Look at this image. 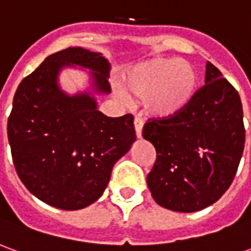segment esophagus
Masks as SVG:
<instances>
[{
	"mask_svg": "<svg viewBox=\"0 0 251 251\" xmlns=\"http://www.w3.org/2000/svg\"><path fill=\"white\" fill-rule=\"evenodd\" d=\"M142 120L141 118H138V117H136L134 118V129H136V134L138 138H141L142 136Z\"/></svg>",
	"mask_w": 251,
	"mask_h": 251,
	"instance_id": "1",
	"label": "esophagus"
}]
</instances>
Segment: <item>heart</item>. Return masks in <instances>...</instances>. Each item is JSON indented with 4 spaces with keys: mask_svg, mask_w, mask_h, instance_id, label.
I'll return each instance as SVG.
<instances>
[{
    "mask_svg": "<svg viewBox=\"0 0 251 251\" xmlns=\"http://www.w3.org/2000/svg\"><path fill=\"white\" fill-rule=\"evenodd\" d=\"M199 71L188 60L177 57H154L130 67L124 75L126 91L144 98V109L158 120H168L181 114L198 94ZM117 98L127 102L122 90Z\"/></svg>",
    "mask_w": 251,
    "mask_h": 251,
    "instance_id": "1",
    "label": "heart"
}]
</instances>
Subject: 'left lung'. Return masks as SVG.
Wrapping results in <instances>:
<instances>
[{
  "label": "left lung",
  "mask_w": 251,
  "mask_h": 251,
  "mask_svg": "<svg viewBox=\"0 0 251 251\" xmlns=\"http://www.w3.org/2000/svg\"><path fill=\"white\" fill-rule=\"evenodd\" d=\"M142 137L157 153L147 176L154 201L177 212L203 210L228 189L242 157L239 94L207 62L205 84L192 103L174 118L149 120Z\"/></svg>",
  "instance_id": "8db88e82"
}]
</instances>
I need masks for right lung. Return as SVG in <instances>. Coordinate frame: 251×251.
Listing matches in <instances>:
<instances>
[{
    "label": "right lung",
    "instance_id": "1",
    "mask_svg": "<svg viewBox=\"0 0 251 251\" xmlns=\"http://www.w3.org/2000/svg\"><path fill=\"white\" fill-rule=\"evenodd\" d=\"M88 69L90 88L67 94L64 68ZM110 63L99 52L67 48L23 79L8 120L14 168L30 194L60 210H82L102 196L114 164L136 141L133 115L100 113L97 95L110 94Z\"/></svg>",
    "mask_w": 251,
    "mask_h": 251
}]
</instances>
